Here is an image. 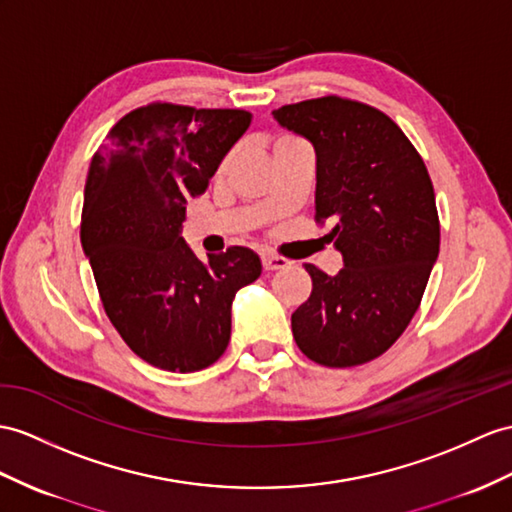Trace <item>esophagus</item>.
I'll list each match as a JSON object with an SVG mask.
<instances>
[{
  "label": "esophagus",
  "mask_w": 512,
  "mask_h": 512,
  "mask_svg": "<svg viewBox=\"0 0 512 512\" xmlns=\"http://www.w3.org/2000/svg\"><path fill=\"white\" fill-rule=\"evenodd\" d=\"M260 260H263L265 271H276V269H284V267L291 265L289 258L276 256V254H263V256H260Z\"/></svg>",
  "instance_id": "34e87169"
}]
</instances>
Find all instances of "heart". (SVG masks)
<instances>
[{
  "label": "heart",
  "mask_w": 512,
  "mask_h": 512,
  "mask_svg": "<svg viewBox=\"0 0 512 512\" xmlns=\"http://www.w3.org/2000/svg\"><path fill=\"white\" fill-rule=\"evenodd\" d=\"M297 141H302V139H297V136H291V134H282V136H278V139H276V145H273V149H276V147H282V145H289V143H297ZM232 158H234V154H228L226 158L221 160L219 173H226V171H228Z\"/></svg>",
  "instance_id": "heart-1"
}]
</instances>
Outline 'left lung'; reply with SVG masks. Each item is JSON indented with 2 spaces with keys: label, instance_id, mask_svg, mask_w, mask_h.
<instances>
[{
  "label": "left lung",
  "instance_id": "obj_1",
  "mask_svg": "<svg viewBox=\"0 0 512 512\" xmlns=\"http://www.w3.org/2000/svg\"><path fill=\"white\" fill-rule=\"evenodd\" d=\"M315 145V221L343 254L336 276L306 263L313 291L291 315L299 350L323 367L382 356L415 317L441 226L423 158L382 110L339 95L273 110Z\"/></svg>",
  "mask_w": 512,
  "mask_h": 512
}]
</instances>
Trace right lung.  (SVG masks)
I'll return each instance as SVG.
<instances>
[{
    "label": "right lung",
    "instance_id": "1",
    "mask_svg": "<svg viewBox=\"0 0 512 512\" xmlns=\"http://www.w3.org/2000/svg\"><path fill=\"white\" fill-rule=\"evenodd\" d=\"M252 115L152 102L110 128L84 186L80 241L112 326L145 363L191 373L223 356L230 306L263 265L247 247L202 263L180 236L186 202L204 193Z\"/></svg>",
    "mask_w": 512,
    "mask_h": 512
}]
</instances>
